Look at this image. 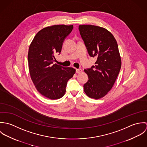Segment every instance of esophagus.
I'll list each match as a JSON object with an SVG mask.
<instances>
[{"instance_id": "1", "label": "esophagus", "mask_w": 147, "mask_h": 147, "mask_svg": "<svg viewBox=\"0 0 147 147\" xmlns=\"http://www.w3.org/2000/svg\"><path fill=\"white\" fill-rule=\"evenodd\" d=\"M82 69L81 68H79V69H76V72L77 74H80L81 72H82Z\"/></svg>"}]
</instances>
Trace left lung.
<instances>
[{"label":"left lung","instance_id":"obj_1","mask_svg":"<svg viewBox=\"0 0 147 147\" xmlns=\"http://www.w3.org/2000/svg\"><path fill=\"white\" fill-rule=\"evenodd\" d=\"M79 29L89 56L97 58L95 65L84 70L88 76L84 92L88 97L99 99L111 89L119 73L118 46L113 34L104 28L82 25Z\"/></svg>","mask_w":147,"mask_h":147}]
</instances>
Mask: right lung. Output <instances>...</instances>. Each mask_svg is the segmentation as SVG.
Here are the masks:
<instances>
[{
    "instance_id": "1",
    "label": "right lung",
    "mask_w": 147,
    "mask_h": 147,
    "mask_svg": "<svg viewBox=\"0 0 147 147\" xmlns=\"http://www.w3.org/2000/svg\"><path fill=\"white\" fill-rule=\"evenodd\" d=\"M73 25H57L45 28L34 37L28 51L31 79L37 90L45 97L56 100L62 97L68 81L76 70L53 64L56 54H61L63 42Z\"/></svg>"
}]
</instances>
